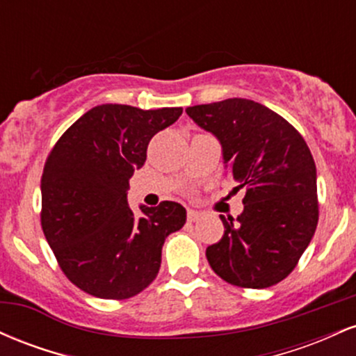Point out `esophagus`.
<instances>
[{
	"label": "esophagus",
	"instance_id": "obj_1",
	"mask_svg": "<svg viewBox=\"0 0 356 356\" xmlns=\"http://www.w3.org/2000/svg\"><path fill=\"white\" fill-rule=\"evenodd\" d=\"M199 218H201V212L199 211H194V209L187 211V220H189V222H195V220H199Z\"/></svg>",
	"mask_w": 356,
	"mask_h": 356
}]
</instances>
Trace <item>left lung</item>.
I'll use <instances>...</instances> for the list:
<instances>
[{
	"label": "left lung",
	"mask_w": 356,
	"mask_h": 356,
	"mask_svg": "<svg viewBox=\"0 0 356 356\" xmlns=\"http://www.w3.org/2000/svg\"><path fill=\"white\" fill-rule=\"evenodd\" d=\"M186 112L218 137L234 189H246L243 214L220 216L222 238L206 249L211 268L241 288L280 283L296 268L318 224L316 165L305 138L252 100L227 99Z\"/></svg>",
	"instance_id": "8db88e82"
}]
</instances>
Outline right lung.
<instances>
[{"label": "right lung", "instance_id": "right-lung-1", "mask_svg": "<svg viewBox=\"0 0 356 356\" xmlns=\"http://www.w3.org/2000/svg\"><path fill=\"white\" fill-rule=\"evenodd\" d=\"M181 107L142 110L104 104L58 138L42 175V227L61 271L76 288L104 300L138 295L157 276L162 246L186 224L181 204L127 202L129 181L155 134Z\"/></svg>", "mask_w": 356, "mask_h": 356}]
</instances>
